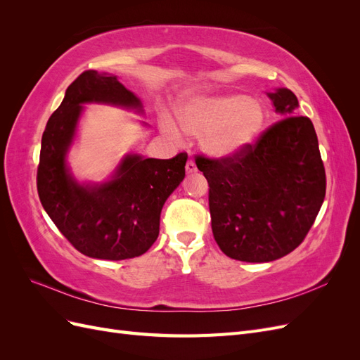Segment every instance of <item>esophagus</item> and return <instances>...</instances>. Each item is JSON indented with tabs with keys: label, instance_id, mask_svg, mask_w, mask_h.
Returning <instances> with one entry per match:
<instances>
[{
	"label": "esophagus",
	"instance_id": "34e87169",
	"mask_svg": "<svg viewBox=\"0 0 360 360\" xmlns=\"http://www.w3.org/2000/svg\"><path fill=\"white\" fill-rule=\"evenodd\" d=\"M186 172H188V174L197 172V165H195V162H193L192 159H189L188 163H186Z\"/></svg>",
	"mask_w": 360,
	"mask_h": 360
}]
</instances>
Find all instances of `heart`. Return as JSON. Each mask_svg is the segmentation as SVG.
<instances>
[{
	"label": "heart",
	"instance_id": "1",
	"mask_svg": "<svg viewBox=\"0 0 360 360\" xmlns=\"http://www.w3.org/2000/svg\"><path fill=\"white\" fill-rule=\"evenodd\" d=\"M188 132L201 135L202 148L213 158H231L255 144L267 123L266 106L245 94L195 97L180 111Z\"/></svg>",
	"mask_w": 360,
	"mask_h": 360
}]
</instances>
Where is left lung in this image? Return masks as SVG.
I'll use <instances>...</instances> for the list:
<instances>
[{
    "label": "left lung",
    "mask_w": 360,
    "mask_h": 360,
    "mask_svg": "<svg viewBox=\"0 0 360 360\" xmlns=\"http://www.w3.org/2000/svg\"><path fill=\"white\" fill-rule=\"evenodd\" d=\"M267 94L284 118L255 144L231 158L195 159L209 183L214 240L225 255L246 263H267L296 249L326 195L312 122L296 115L299 102L291 90Z\"/></svg>",
    "instance_id": "8db88e82"
}]
</instances>
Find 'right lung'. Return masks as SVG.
<instances>
[{
	"label": "right lung",
	"mask_w": 360,
	"mask_h": 360,
	"mask_svg": "<svg viewBox=\"0 0 360 360\" xmlns=\"http://www.w3.org/2000/svg\"><path fill=\"white\" fill-rule=\"evenodd\" d=\"M110 103L143 112L138 97L117 76L85 70L66 90L41 136L39 198L52 222L81 254L99 259L143 255L156 242L162 207L184 179L188 155L144 159L127 155L114 177L81 184L69 172L66 155L84 103Z\"/></svg>",
	"instance_id": "obj_1"
}]
</instances>
